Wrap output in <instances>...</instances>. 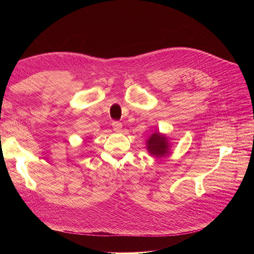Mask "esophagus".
<instances>
[{
    "label": "esophagus",
    "mask_w": 254,
    "mask_h": 254,
    "mask_svg": "<svg viewBox=\"0 0 254 254\" xmlns=\"http://www.w3.org/2000/svg\"><path fill=\"white\" fill-rule=\"evenodd\" d=\"M112 127H113L114 131H120V130L122 129V123L119 122V121H113L112 122Z\"/></svg>",
    "instance_id": "obj_1"
}]
</instances>
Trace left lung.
<instances>
[{
	"mask_svg": "<svg viewBox=\"0 0 254 254\" xmlns=\"http://www.w3.org/2000/svg\"><path fill=\"white\" fill-rule=\"evenodd\" d=\"M165 135L153 133L147 141V149L151 155L156 157H164L168 153V143Z\"/></svg>",
	"mask_w": 254,
	"mask_h": 254,
	"instance_id": "8db88e82",
	"label": "left lung"
}]
</instances>
